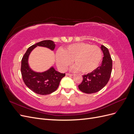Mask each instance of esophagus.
Instances as JSON below:
<instances>
[{
    "mask_svg": "<svg viewBox=\"0 0 134 134\" xmlns=\"http://www.w3.org/2000/svg\"><path fill=\"white\" fill-rule=\"evenodd\" d=\"M66 75H68V76H72V75H73V74H70V73H66Z\"/></svg>",
    "mask_w": 134,
    "mask_h": 134,
    "instance_id": "obj_1",
    "label": "esophagus"
}]
</instances>
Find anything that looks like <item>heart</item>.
Returning a JSON list of instances; mask_svg holds the SVG:
<instances>
[{
    "mask_svg": "<svg viewBox=\"0 0 134 134\" xmlns=\"http://www.w3.org/2000/svg\"><path fill=\"white\" fill-rule=\"evenodd\" d=\"M102 58L100 48L96 45L84 42L72 43L56 53V61L58 67L65 70L73 61L72 69L79 70L83 73L93 71L98 67Z\"/></svg>",
    "mask_w": 134,
    "mask_h": 134,
    "instance_id": "obj_1",
    "label": "heart"
}]
</instances>
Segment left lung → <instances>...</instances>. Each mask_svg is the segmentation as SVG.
<instances>
[{"label":"left lung","mask_w":134,"mask_h":134,"mask_svg":"<svg viewBox=\"0 0 134 134\" xmlns=\"http://www.w3.org/2000/svg\"><path fill=\"white\" fill-rule=\"evenodd\" d=\"M100 48L104 55L101 65L90 73L83 75L82 82L78 86L79 90L83 93L91 94L99 91L110 78L112 60L108 48L103 45Z\"/></svg>","instance_id":"1"}]
</instances>
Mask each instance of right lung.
Masks as SVG:
<instances>
[{"mask_svg": "<svg viewBox=\"0 0 134 134\" xmlns=\"http://www.w3.org/2000/svg\"><path fill=\"white\" fill-rule=\"evenodd\" d=\"M37 46L46 47L53 50L55 43L51 40H44L30 46L23 56L21 61V74L26 86L35 93L40 95H47L55 92L58 88L60 80L65 74L56 71L54 68L43 72L32 71L28 64V58L30 52Z\"/></svg>", "mask_w": 134, "mask_h": 134, "instance_id": "right-lung-1", "label": "right lung"}]
</instances>
